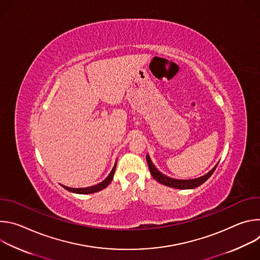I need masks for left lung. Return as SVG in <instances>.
<instances>
[{
	"instance_id": "8db88e82",
	"label": "left lung",
	"mask_w": 260,
	"mask_h": 260,
	"mask_svg": "<svg viewBox=\"0 0 260 260\" xmlns=\"http://www.w3.org/2000/svg\"><path fill=\"white\" fill-rule=\"evenodd\" d=\"M146 159H147V164H148V167H149V170H150V173H151L152 177L157 182L166 185V186L177 188V189H193L196 187H199L200 185L205 183L211 177V175L214 173V171H215V169L217 168V165H218L217 164L209 173H207L206 175H204L202 177H199V178H196V179H188V180H180V179H174V178L168 177L165 174H162L161 172H159L155 168V166L153 165L150 156L148 154L146 155Z\"/></svg>"
}]
</instances>
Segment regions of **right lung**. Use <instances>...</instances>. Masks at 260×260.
Returning a JSON list of instances; mask_svg holds the SVG:
<instances>
[{
    "mask_svg": "<svg viewBox=\"0 0 260 260\" xmlns=\"http://www.w3.org/2000/svg\"><path fill=\"white\" fill-rule=\"evenodd\" d=\"M116 164L117 161L115 162L112 171H111V173L108 175V177L102 181L101 183L99 184H95L93 185V186H89V187H83V188H73V187H68V186H64V185H61V186L67 189L68 191H71V192H74V193H78V194H89V193H94V192H98V191H101L102 189L106 188L108 185L111 183V181H112L113 179V176H114V173H115V169H116Z\"/></svg>",
    "mask_w": 260,
    "mask_h": 260,
    "instance_id": "obj_1",
    "label": "right lung"
}]
</instances>
